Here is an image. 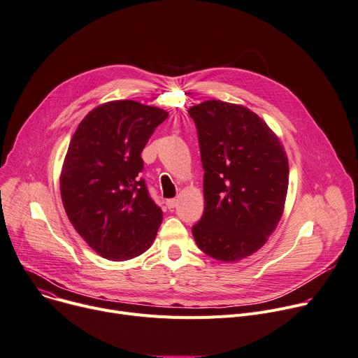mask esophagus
<instances>
[{"mask_svg": "<svg viewBox=\"0 0 358 358\" xmlns=\"http://www.w3.org/2000/svg\"><path fill=\"white\" fill-rule=\"evenodd\" d=\"M164 203H166V206L169 209H173L176 206V199H166V202H164Z\"/></svg>", "mask_w": 358, "mask_h": 358, "instance_id": "obj_1", "label": "esophagus"}]
</instances>
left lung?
I'll list each match as a JSON object with an SVG mask.
<instances>
[{"instance_id": "left-lung-1", "label": "left lung", "mask_w": 358, "mask_h": 358, "mask_svg": "<svg viewBox=\"0 0 358 358\" xmlns=\"http://www.w3.org/2000/svg\"><path fill=\"white\" fill-rule=\"evenodd\" d=\"M203 168L205 210L192 234L206 255L232 262L258 251L277 228L288 189V159L250 108L208 100L187 110Z\"/></svg>"}]
</instances>
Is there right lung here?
I'll list each match as a JSON object with an SVG mask.
<instances>
[{
  "mask_svg": "<svg viewBox=\"0 0 358 358\" xmlns=\"http://www.w3.org/2000/svg\"><path fill=\"white\" fill-rule=\"evenodd\" d=\"M168 116L133 100L108 101L93 108L73 134L62 201L74 229L106 259L139 257L156 238L163 213L141 175V153Z\"/></svg>",
  "mask_w": 358,
  "mask_h": 358,
  "instance_id": "right-lung-1",
  "label": "right lung"
}]
</instances>
